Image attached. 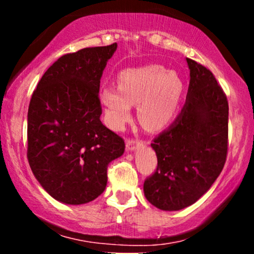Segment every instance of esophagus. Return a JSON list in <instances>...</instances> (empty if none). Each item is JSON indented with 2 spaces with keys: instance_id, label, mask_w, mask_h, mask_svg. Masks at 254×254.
I'll return each instance as SVG.
<instances>
[{
  "instance_id": "1",
  "label": "esophagus",
  "mask_w": 254,
  "mask_h": 254,
  "mask_svg": "<svg viewBox=\"0 0 254 254\" xmlns=\"http://www.w3.org/2000/svg\"><path fill=\"white\" fill-rule=\"evenodd\" d=\"M138 145H139V141H137V139H133V138L127 139V150H135Z\"/></svg>"
}]
</instances>
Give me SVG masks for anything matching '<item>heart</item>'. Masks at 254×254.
Listing matches in <instances>:
<instances>
[{
  "label": "heart",
  "mask_w": 254,
  "mask_h": 254,
  "mask_svg": "<svg viewBox=\"0 0 254 254\" xmlns=\"http://www.w3.org/2000/svg\"><path fill=\"white\" fill-rule=\"evenodd\" d=\"M183 83L174 71L156 64L127 69L118 77V87L105 86L100 103L105 119L115 130L130 121L132 105L138 104L139 121L148 130H159L172 121L179 106Z\"/></svg>",
  "instance_id": "heart-1"
}]
</instances>
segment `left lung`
<instances>
[{
  "label": "left lung",
  "instance_id": "obj_1",
  "mask_svg": "<svg viewBox=\"0 0 254 254\" xmlns=\"http://www.w3.org/2000/svg\"><path fill=\"white\" fill-rule=\"evenodd\" d=\"M190 84L182 112L153 139L155 172L145 198L161 210L186 208L205 193L223 170L228 151V100L212 72L186 58Z\"/></svg>",
  "mask_w": 254,
  "mask_h": 254
}]
</instances>
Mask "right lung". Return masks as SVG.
<instances>
[{"instance_id":"1","label":"right lung","mask_w":254,"mask_h":254,"mask_svg":"<svg viewBox=\"0 0 254 254\" xmlns=\"http://www.w3.org/2000/svg\"><path fill=\"white\" fill-rule=\"evenodd\" d=\"M117 43L63 55L43 75L27 115V159L55 199L92 202L105 191L107 166L124 139L101 123L100 78Z\"/></svg>"}]
</instances>
